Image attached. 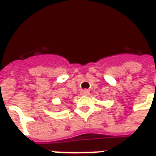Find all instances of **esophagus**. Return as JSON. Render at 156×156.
<instances>
[{
    "label": "esophagus",
    "instance_id": "1",
    "mask_svg": "<svg viewBox=\"0 0 156 156\" xmlns=\"http://www.w3.org/2000/svg\"><path fill=\"white\" fill-rule=\"evenodd\" d=\"M89 94V91L87 90V89H84V90H82L81 91V95H83V96H87V95Z\"/></svg>",
    "mask_w": 156,
    "mask_h": 156
}]
</instances>
